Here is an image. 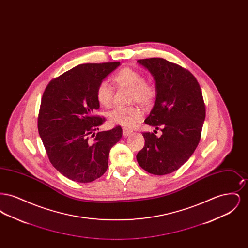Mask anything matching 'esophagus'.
<instances>
[{
	"label": "esophagus",
	"instance_id": "obj_1",
	"mask_svg": "<svg viewBox=\"0 0 248 248\" xmlns=\"http://www.w3.org/2000/svg\"><path fill=\"white\" fill-rule=\"evenodd\" d=\"M131 134H132V131H131V130L124 129L123 131V136H124V137H128Z\"/></svg>",
	"mask_w": 248,
	"mask_h": 248
}]
</instances>
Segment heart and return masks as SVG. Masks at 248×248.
<instances>
[{
    "label": "heart",
    "instance_id": "obj_1",
    "mask_svg": "<svg viewBox=\"0 0 248 248\" xmlns=\"http://www.w3.org/2000/svg\"><path fill=\"white\" fill-rule=\"evenodd\" d=\"M113 83L119 87L130 89V102L148 104L156 95V86L152 81L146 80L140 71L132 68H124L115 73L112 78ZM95 96L101 106L109 108L113 100V89L110 84L103 81L97 85ZM108 121L112 124L126 128L133 127L143 118V111L138 106L117 107L108 115Z\"/></svg>",
    "mask_w": 248,
    "mask_h": 248
}]
</instances>
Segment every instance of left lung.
<instances>
[{
  "label": "left lung",
  "instance_id": "left-lung-1",
  "mask_svg": "<svg viewBox=\"0 0 248 248\" xmlns=\"http://www.w3.org/2000/svg\"><path fill=\"white\" fill-rule=\"evenodd\" d=\"M138 62L151 71L156 82V100L145 123L156 129L161 126L163 134L158 138L144 132L145 145L137 160L150 174L167 175L184 165L200 142L205 118L200 84L190 71L166 59Z\"/></svg>",
  "mask_w": 248,
  "mask_h": 248
}]
</instances>
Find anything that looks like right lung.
Listing matches in <instances>:
<instances>
[{
	"label": "right lung",
	"mask_w": 248,
	"mask_h": 248,
	"mask_svg": "<svg viewBox=\"0 0 248 248\" xmlns=\"http://www.w3.org/2000/svg\"><path fill=\"white\" fill-rule=\"evenodd\" d=\"M120 62L82 64L51 80L38 115V131L49 161L63 176L87 183L108 168L110 149L120 140V125L96 132L105 122L99 109L97 85Z\"/></svg>",
	"instance_id": "obj_1"
}]
</instances>
